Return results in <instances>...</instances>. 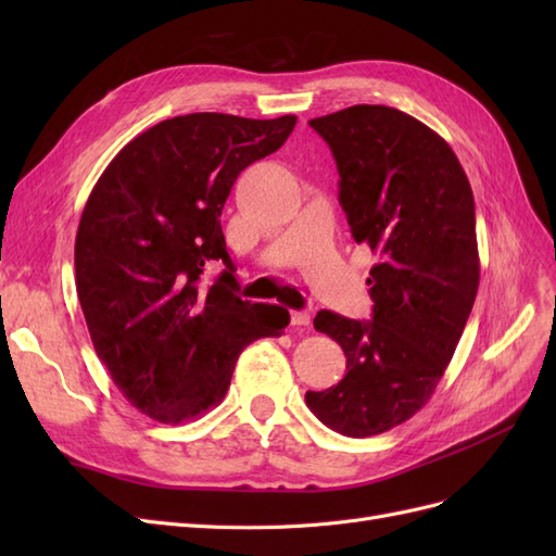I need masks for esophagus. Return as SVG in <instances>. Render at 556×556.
<instances>
[{"mask_svg":"<svg viewBox=\"0 0 556 556\" xmlns=\"http://www.w3.org/2000/svg\"><path fill=\"white\" fill-rule=\"evenodd\" d=\"M290 319L294 327H308L311 325V313L308 311H292Z\"/></svg>","mask_w":556,"mask_h":556,"instance_id":"1","label":"esophagus"}]
</instances>
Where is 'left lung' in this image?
Masks as SVG:
<instances>
[{
	"label": "left lung",
	"mask_w": 556,
	"mask_h": 556,
	"mask_svg": "<svg viewBox=\"0 0 556 556\" xmlns=\"http://www.w3.org/2000/svg\"><path fill=\"white\" fill-rule=\"evenodd\" d=\"M311 127L339 166L352 239L380 262L366 280L374 319L315 315L348 374L306 403L329 429L366 439L425 408L457 350L480 282L476 204L447 141L408 113L357 104Z\"/></svg>",
	"instance_id": "1"
}]
</instances>
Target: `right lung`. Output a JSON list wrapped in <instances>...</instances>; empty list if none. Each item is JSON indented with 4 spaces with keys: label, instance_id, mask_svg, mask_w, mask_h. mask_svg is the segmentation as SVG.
I'll use <instances>...</instances> for the list:
<instances>
[{
    "label": "right lung",
    "instance_id": "obj_1",
    "mask_svg": "<svg viewBox=\"0 0 556 556\" xmlns=\"http://www.w3.org/2000/svg\"><path fill=\"white\" fill-rule=\"evenodd\" d=\"M274 121L190 113L131 139L99 176L76 231V292L117 390L162 425L217 406L245 345L280 336L290 313L233 294L220 225L239 174L288 141ZM226 271L211 289L200 276Z\"/></svg>",
    "mask_w": 556,
    "mask_h": 556
}]
</instances>
